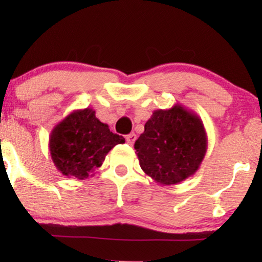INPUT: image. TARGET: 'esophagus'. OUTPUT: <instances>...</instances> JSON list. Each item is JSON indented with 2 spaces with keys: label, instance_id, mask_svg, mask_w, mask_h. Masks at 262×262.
<instances>
[{
  "label": "esophagus",
  "instance_id": "1",
  "mask_svg": "<svg viewBox=\"0 0 262 262\" xmlns=\"http://www.w3.org/2000/svg\"><path fill=\"white\" fill-rule=\"evenodd\" d=\"M136 139H137V136H136L135 134H130V135L126 136V142H127L130 145L134 144Z\"/></svg>",
  "mask_w": 262,
  "mask_h": 262
}]
</instances>
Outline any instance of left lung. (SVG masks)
<instances>
[{
    "instance_id": "1",
    "label": "left lung",
    "mask_w": 262,
    "mask_h": 262,
    "mask_svg": "<svg viewBox=\"0 0 262 262\" xmlns=\"http://www.w3.org/2000/svg\"><path fill=\"white\" fill-rule=\"evenodd\" d=\"M135 149L148 177L160 185H175L199 169L207 150V136L198 114L177 103L154 111Z\"/></svg>"
}]
</instances>
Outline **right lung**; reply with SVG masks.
<instances>
[{"mask_svg": "<svg viewBox=\"0 0 262 262\" xmlns=\"http://www.w3.org/2000/svg\"><path fill=\"white\" fill-rule=\"evenodd\" d=\"M123 136L110 131L95 116L93 108L75 110L52 128L49 138L51 159L58 171L67 178L84 180L102 166L106 155Z\"/></svg>", "mask_w": 262, "mask_h": 262, "instance_id": "obj_1", "label": "right lung"}]
</instances>
